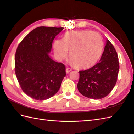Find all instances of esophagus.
Here are the masks:
<instances>
[{"mask_svg": "<svg viewBox=\"0 0 134 134\" xmlns=\"http://www.w3.org/2000/svg\"><path fill=\"white\" fill-rule=\"evenodd\" d=\"M72 69H70V68H67L66 70H65V71H66L67 74H69L70 71H71Z\"/></svg>", "mask_w": 134, "mask_h": 134, "instance_id": "obj_1", "label": "esophagus"}]
</instances>
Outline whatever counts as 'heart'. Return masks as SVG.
I'll use <instances>...</instances> for the list:
<instances>
[{
    "label": "heart",
    "mask_w": 134,
    "mask_h": 134,
    "mask_svg": "<svg viewBox=\"0 0 134 134\" xmlns=\"http://www.w3.org/2000/svg\"><path fill=\"white\" fill-rule=\"evenodd\" d=\"M104 48L102 37L91 30L75 31L65 34L62 40L53 44L54 52L63 59L70 51V58L76 66L86 68L98 60Z\"/></svg>",
    "instance_id": "heart-1"
}]
</instances>
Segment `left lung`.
Listing matches in <instances>:
<instances>
[{
  "label": "left lung",
  "instance_id": "left-lung-1",
  "mask_svg": "<svg viewBox=\"0 0 134 134\" xmlns=\"http://www.w3.org/2000/svg\"><path fill=\"white\" fill-rule=\"evenodd\" d=\"M118 59L114 47L107 39L99 62L89 69L79 71V92L85 97L94 99L107 96L117 82Z\"/></svg>",
  "mask_w": 134,
  "mask_h": 134
}]
</instances>
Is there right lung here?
<instances>
[{
    "instance_id": "add662e5",
    "label": "right lung",
    "mask_w": 134,
    "mask_h": 134,
    "mask_svg": "<svg viewBox=\"0 0 134 134\" xmlns=\"http://www.w3.org/2000/svg\"><path fill=\"white\" fill-rule=\"evenodd\" d=\"M63 27L40 26L22 40L15 55V72L23 92L36 100H45L58 92L66 75L65 65L48 53Z\"/></svg>"
}]
</instances>
